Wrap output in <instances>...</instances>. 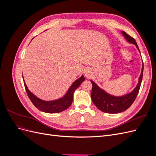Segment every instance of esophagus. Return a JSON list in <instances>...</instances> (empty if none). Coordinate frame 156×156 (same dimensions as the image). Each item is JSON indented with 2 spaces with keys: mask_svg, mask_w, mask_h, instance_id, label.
I'll return each instance as SVG.
<instances>
[{
  "mask_svg": "<svg viewBox=\"0 0 156 156\" xmlns=\"http://www.w3.org/2000/svg\"><path fill=\"white\" fill-rule=\"evenodd\" d=\"M92 69H90V68H88L85 70V72H84V75H85L87 77H90L91 75H92Z\"/></svg>",
  "mask_w": 156,
  "mask_h": 156,
  "instance_id": "1",
  "label": "esophagus"
}]
</instances>
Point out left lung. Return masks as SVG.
Wrapping results in <instances>:
<instances>
[{
    "mask_svg": "<svg viewBox=\"0 0 156 156\" xmlns=\"http://www.w3.org/2000/svg\"><path fill=\"white\" fill-rule=\"evenodd\" d=\"M122 34H123L126 40L132 44L136 45V48L139 51L138 45L136 44L135 40L131 37L124 31H122ZM144 65L143 62L142 72L139 79V83L134 88L131 92L126 94L122 96H114L111 94L107 93L103 89L100 88L97 84L91 80L92 84V90L91 93V98L93 103H94L98 108L100 111L106 113H119L127 110L133 103L137 96L139 89L140 87L141 82L143 79Z\"/></svg>",
    "mask_w": 156,
    "mask_h": 156,
    "instance_id": "left-lung-1",
    "label": "left lung"
}]
</instances>
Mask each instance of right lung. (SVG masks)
Masks as SVG:
<instances>
[{
  "instance_id": "add662e5",
  "label": "right lung",
  "mask_w": 156,
  "mask_h": 156,
  "mask_svg": "<svg viewBox=\"0 0 156 156\" xmlns=\"http://www.w3.org/2000/svg\"><path fill=\"white\" fill-rule=\"evenodd\" d=\"M84 79H84L83 75H82L79 79L73 82L72 86L68 89L66 94L62 98L53 101H44L37 98L31 92H30L29 88L26 85L24 80H23V81H24V85L28 96H29L32 103L37 108H38L41 111L47 113H58L67 109L71 105L73 101V93L75 90L84 81Z\"/></svg>"
}]
</instances>
